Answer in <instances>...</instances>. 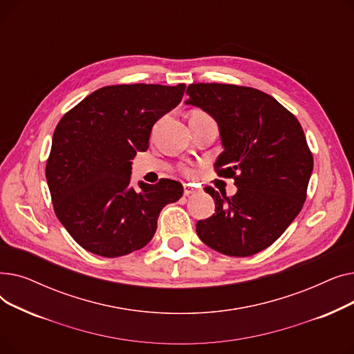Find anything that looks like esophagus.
<instances>
[{"label": "esophagus", "instance_id": "1", "mask_svg": "<svg viewBox=\"0 0 354 354\" xmlns=\"http://www.w3.org/2000/svg\"><path fill=\"white\" fill-rule=\"evenodd\" d=\"M195 192V189L191 187L189 183H183V195L185 196H189V195H192Z\"/></svg>", "mask_w": 354, "mask_h": 354}]
</instances>
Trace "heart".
I'll return each instance as SVG.
<instances>
[{
    "instance_id": "obj_1",
    "label": "heart",
    "mask_w": 354,
    "mask_h": 354,
    "mask_svg": "<svg viewBox=\"0 0 354 354\" xmlns=\"http://www.w3.org/2000/svg\"><path fill=\"white\" fill-rule=\"evenodd\" d=\"M202 118H208V115H205V113H203V111H201V110H192V111H191L189 119H202ZM185 172H187L188 175L192 174L191 169H187Z\"/></svg>"
}]
</instances>
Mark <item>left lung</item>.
<instances>
[{
    "mask_svg": "<svg viewBox=\"0 0 354 354\" xmlns=\"http://www.w3.org/2000/svg\"><path fill=\"white\" fill-rule=\"evenodd\" d=\"M185 102L215 119L224 147L215 169L236 194L205 188L215 214L196 222L203 244L230 257H250L283 235L300 214L313 172L303 127L274 97L257 88L196 83Z\"/></svg>",
    "mask_w": 354,
    "mask_h": 354,
    "instance_id": "obj_1",
    "label": "left lung"
}]
</instances>
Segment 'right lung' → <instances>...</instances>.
<instances>
[{"label":"right lung","instance_id":"1","mask_svg":"<svg viewBox=\"0 0 354 354\" xmlns=\"http://www.w3.org/2000/svg\"><path fill=\"white\" fill-rule=\"evenodd\" d=\"M185 84H119L93 91L54 130L46 178L54 212L84 250L115 258L143 248L182 183L130 187L132 159L146 152L153 124L176 107Z\"/></svg>","mask_w":354,"mask_h":354}]
</instances>
